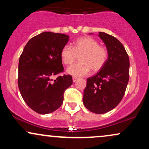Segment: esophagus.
Segmentation results:
<instances>
[{
  "label": "esophagus",
  "mask_w": 149,
  "mask_h": 149,
  "mask_svg": "<svg viewBox=\"0 0 149 149\" xmlns=\"http://www.w3.org/2000/svg\"><path fill=\"white\" fill-rule=\"evenodd\" d=\"M77 80H78V78H77V77H75V76L73 77V83H75V82H76Z\"/></svg>",
  "instance_id": "1"
}]
</instances>
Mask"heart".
<instances>
[{"label": "heart", "instance_id": "b5f03b06", "mask_svg": "<svg viewBox=\"0 0 149 149\" xmlns=\"http://www.w3.org/2000/svg\"><path fill=\"white\" fill-rule=\"evenodd\" d=\"M80 56V62L68 68L67 73L74 76H83L90 71H98L103 68L108 59V51L105 47L91 37H82L73 42V47L64 45L61 50V61L64 64L71 65Z\"/></svg>", "mask_w": 149, "mask_h": 149}]
</instances>
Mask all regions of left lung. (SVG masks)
<instances>
[{"mask_svg":"<svg viewBox=\"0 0 149 149\" xmlns=\"http://www.w3.org/2000/svg\"><path fill=\"white\" fill-rule=\"evenodd\" d=\"M99 36L109 55L103 68L87 79L83 101L89 111L102 114L113 109L122 100L129 81L130 59L117 38L104 32H99Z\"/></svg>","mask_w":149,"mask_h":149,"instance_id":"left-lung-1","label":"left lung"}]
</instances>
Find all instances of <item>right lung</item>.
Listing matches in <instances>:
<instances>
[{
	"label": "right lung",
	"instance_id": "right-lung-1",
	"mask_svg": "<svg viewBox=\"0 0 149 149\" xmlns=\"http://www.w3.org/2000/svg\"><path fill=\"white\" fill-rule=\"evenodd\" d=\"M69 36L43 32L29 40L19 60L18 87L26 104L40 114L61 107L65 90L73 83L70 75L52 77L64 71L60 56Z\"/></svg>",
	"mask_w": 149,
	"mask_h": 149
}]
</instances>
